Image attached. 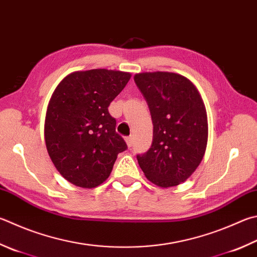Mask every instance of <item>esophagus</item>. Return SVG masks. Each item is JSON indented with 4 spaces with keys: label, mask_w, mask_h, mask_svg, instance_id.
<instances>
[{
    "label": "esophagus",
    "mask_w": 257,
    "mask_h": 257,
    "mask_svg": "<svg viewBox=\"0 0 257 257\" xmlns=\"http://www.w3.org/2000/svg\"><path fill=\"white\" fill-rule=\"evenodd\" d=\"M124 141H125V144H127L128 147L133 146V138L132 137H124Z\"/></svg>",
    "instance_id": "1"
}]
</instances>
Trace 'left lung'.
Segmentation results:
<instances>
[{
    "label": "left lung",
    "mask_w": 257,
    "mask_h": 257,
    "mask_svg": "<svg viewBox=\"0 0 257 257\" xmlns=\"http://www.w3.org/2000/svg\"><path fill=\"white\" fill-rule=\"evenodd\" d=\"M154 125L151 148L137 155L145 176L161 188L181 184L193 174L208 143L206 105L189 78L170 72L134 76Z\"/></svg>",
    "instance_id": "1"
}]
</instances>
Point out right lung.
<instances>
[{
    "label": "right lung",
    "instance_id": "right-lung-1",
    "mask_svg": "<svg viewBox=\"0 0 257 257\" xmlns=\"http://www.w3.org/2000/svg\"><path fill=\"white\" fill-rule=\"evenodd\" d=\"M132 74L97 68L77 71L55 88L45 119L48 155L69 183L93 189L108 179L118 154L127 149L108 106Z\"/></svg>",
    "mask_w": 257,
    "mask_h": 257
}]
</instances>
